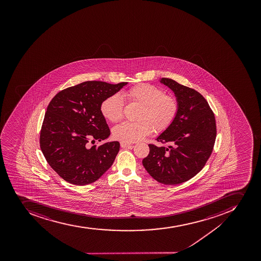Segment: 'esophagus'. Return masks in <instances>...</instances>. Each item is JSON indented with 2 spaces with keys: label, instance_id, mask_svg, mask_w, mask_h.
Returning a JSON list of instances; mask_svg holds the SVG:
<instances>
[{
  "label": "esophagus",
  "instance_id": "esophagus-1",
  "mask_svg": "<svg viewBox=\"0 0 261 261\" xmlns=\"http://www.w3.org/2000/svg\"><path fill=\"white\" fill-rule=\"evenodd\" d=\"M120 145L122 148H129V147H131L132 144H130V143H126V142H121Z\"/></svg>",
  "mask_w": 261,
  "mask_h": 261
}]
</instances>
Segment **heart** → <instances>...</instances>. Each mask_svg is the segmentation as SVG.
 I'll return each mask as SVG.
<instances>
[{"label": "heart", "instance_id": "b5f03b06", "mask_svg": "<svg viewBox=\"0 0 261 261\" xmlns=\"http://www.w3.org/2000/svg\"><path fill=\"white\" fill-rule=\"evenodd\" d=\"M128 101L141 106L137 122H123L113 129L115 139L135 143L155 132L162 133L170 127L178 112L175 97L165 95L161 88L139 84L125 92ZM101 114L107 120L118 122L123 117V101L118 95H112L101 102Z\"/></svg>", "mask_w": 261, "mask_h": 261}]
</instances>
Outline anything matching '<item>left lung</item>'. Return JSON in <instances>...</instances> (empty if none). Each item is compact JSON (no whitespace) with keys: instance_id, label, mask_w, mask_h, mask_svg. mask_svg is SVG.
Masks as SVG:
<instances>
[{"instance_id":"1","label":"left lung","mask_w":261,"mask_h":261,"mask_svg":"<svg viewBox=\"0 0 261 261\" xmlns=\"http://www.w3.org/2000/svg\"><path fill=\"white\" fill-rule=\"evenodd\" d=\"M160 83L174 93L178 114L156 139L168 145L149 144V154L143 159V165L158 182L178 185L194 177L205 165L216 139L215 118L199 92L173 79L163 77Z\"/></svg>"}]
</instances>
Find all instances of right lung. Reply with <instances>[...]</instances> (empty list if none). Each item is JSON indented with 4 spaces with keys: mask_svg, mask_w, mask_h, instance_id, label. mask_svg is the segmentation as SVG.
<instances>
[{
    "mask_svg": "<svg viewBox=\"0 0 261 261\" xmlns=\"http://www.w3.org/2000/svg\"><path fill=\"white\" fill-rule=\"evenodd\" d=\"M127 83L110 84L88 81L56 95L46 109L40 146L44 157L58 175L75 185L95 182L113 165L120 143L105 140L110 135L100 107Z\"/></svg>",
    "mask_w": 261,
    "mask_h": 261,
    "instance_id": "add662e5",
    "label": "right lung"
}]
</instances>
